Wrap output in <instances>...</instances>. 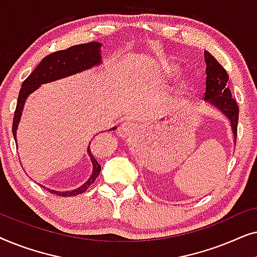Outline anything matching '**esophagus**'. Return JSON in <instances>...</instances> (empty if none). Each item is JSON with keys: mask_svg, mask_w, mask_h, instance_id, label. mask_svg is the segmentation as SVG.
Instances as JSON below:
<instances>
[{"mask_svg": "<svg viewBox=\"0 0 257 257\" xmlns=\"http://www.w3.org/2000/svg\"><path fill=\"white\" fill-rule=\"evenodd\" d=\"M133 128H135V124H133V122L125 121L122 122L120 127H119V132H120L122 136H126L128 135V133H131L133 131Z\"/></svg>", "mask_w": 257, "mask_h": 257, "instance_id": "1", "label": "esophagus"}]
</instances>
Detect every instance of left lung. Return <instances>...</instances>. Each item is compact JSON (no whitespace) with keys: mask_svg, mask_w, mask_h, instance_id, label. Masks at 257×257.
<instances>
[{"mask_svg":"<svg viewBox=\"0 0 257 257\" xmlns=\"http://www.w3.org/2000/svg\"><path fill=\"white\" fill-rule=\"evenodd\" d=\"M205 61L207 65L205 100H208L210 104H213L227 115V118L230 120L235 143H236L238 106L236 100L231 97L229 87L227 86L229 76L223 66L207 51H205Z\"/></svg>","mask_w":257,"mask_h":257,"instance_id":"1","label":"left lung"}]
</instances>
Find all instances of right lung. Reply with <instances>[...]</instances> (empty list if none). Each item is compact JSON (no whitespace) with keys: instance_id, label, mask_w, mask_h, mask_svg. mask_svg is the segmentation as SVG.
I'll return each mask as SVG.
<instances>
[{"instance_id":"right-lung-1","label":"right lung","mask_w":257,"mask_h":257,"mask_svg":"<svg viewBox=\"0 0 257 257\" xmlns=\"http://www.w3.org/2000/svg\"><path fill=\"white\" fill-rule=\"evenodd\" d=\"M100 47L101 44L98 42H90L85 44H78L70 47L65 50H59L52 54L45 56L40 62V64L36 66V69L27 77V79L22 83L19 98H17V105L15 113H14L13 120V135L16 142V130L17 125L20 122L21 114H22L24 103H26L27 97L31 92H34L41 84L54 82L56 79L64 78V77L75 75L77 72L83 71L89 68H92L93 65L99 64L101 61L100 57ZM114 128V127H113ZM111 128V130H113ZM110 131V130H108ZM87 153L91 158L93 165L92 175L83 186L79 188L73 189L71 192H56L48 191L54 193L59 196H75L79 195L86 191L91 185L93 184L98 175L100 173V165L96 160L92 154H91L90 147H87Z\"/></svg>"}]
</instances>
